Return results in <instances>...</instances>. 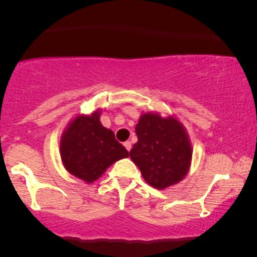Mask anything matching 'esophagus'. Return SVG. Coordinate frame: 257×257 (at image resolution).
Returning <instances> with one entry per match:
<instances>
[{
    "instance_id": "obj_1",
    "label": "esophagus",
    "mask_w": 257,
    "mask_h": 257,
    "mask_svg": "<svg viewBox=\"0 0 257 257\" xmlns=\"http://www.w3.org/2000/svg\"><path fill=\"white\" fill-rule=\"evenodd\" d=\"M123 145H124V147L126 150H128V151H131V149H132V143L131 141H125L124 144H123Z\"/></svg>"
}]
</instances>
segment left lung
Instances as JSON below:
<instances>
[{"instance_id": "8db88e82", "label": "left lung", "mask_w": 257, "mask_h": 257, "mask_svg": "<svg viewBox=\"0 0 257 257\" xmlns=\"http://www.w3.org/2000/svg\"><path fill=\"white\" fill-rule=\"evenodd\" d=\"M138 143L131 158L146 182L156 188L176 184L187 174L192 150L184 126L178 119L145 113L135 126Z\"/></svg>"}]
</instances>
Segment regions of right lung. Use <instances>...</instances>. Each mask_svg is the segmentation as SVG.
Returning <instances> with one entry per match:
<instances>
[{
	"label": "right lung",
	"instance_id": "1",
	"mask_svg": "<svg viewBox=\"0 0 257 257\" xmlns=\"http://www.w3.org/2000/svg\"><path fill=\"white\" fill-rule=\"evenodd\" d=\"M60 155L65 168L76 178L93 182L120 158L129 156L125 147L114 138V133L102 126L99 112L78 116L60 143Z\"/></svg>",
	"mask_w": 257,
	"mask_h": 257
}]
</instances>
